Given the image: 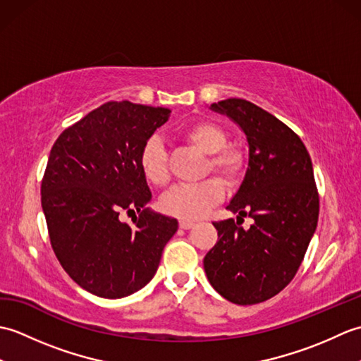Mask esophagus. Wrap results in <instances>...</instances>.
I'll use <instances>...</instances> for the list:
<instances>
[{"label": "esophagus", "instance_id": "1", "mask_svg": "<svg viewBox=\"0 0 361 361\" xmlns=\"http://www.w3.org/2000/svg\"><path fill=\"white\" fill-rule=\"evenodd\" d=\"M194 225H195L194 221H190V220H180V228L181 229H190Z\"/></svg>", "mask_w": 361, "mask_h": 361}]
</instances>
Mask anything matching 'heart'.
Instances as JSON below:
<instances>
[{
    "label": "heart",
    "mask_w": 361,
    "mask_h": 361,
    "mask_svg": "<svg viewBox=\"0 0 361 361\" xmlns=\"http://www.w3.org/2000/svg\"><path fill=\"white\" fill-rule=\"evenodd\" d=\"M183 136L195 147L209 153L208 171L212 169L217 172L228 186H235L240 181L245 158L239 150L225 147L228 137L224 128L214 122L200 121L183 130ZM137 163L144 178L152 185L161 186L167 181V152L158 136H150L142 144ZM224 195V183L219 178H208L194 185H176L161 197V208L169 216L194 220L221 202Z\"/></svg>",
    "instance_id": "b5f03b06"
}]
</instances>
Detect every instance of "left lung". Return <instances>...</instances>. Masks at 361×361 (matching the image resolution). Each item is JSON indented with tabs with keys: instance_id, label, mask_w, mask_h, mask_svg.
<instances>
[{
	"instance_id": "1",
	"label": "left lung",
	"mask_w": 361,
	"mask_h": 361,
	"mask_svg": "<svg viewBox=\"0 0 361 361\" xmlns=\"http://www.w3.org/2000/svg\"><path fill=\"white\" fill-rule=\"evenodd\" d=\"M209 109L225 114L247 136L248 167L228 211L251 217L214 221L219 240L203 259L211 286L228 301H267L295 278L318 225L319 197L307 149L293 130L245 99Z\"/></svg>"
}]
</instances>
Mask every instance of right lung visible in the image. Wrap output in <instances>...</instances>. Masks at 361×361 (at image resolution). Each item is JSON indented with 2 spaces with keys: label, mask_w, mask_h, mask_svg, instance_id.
<instances>
[{
  "label": "right lung",
  "mask_w": 361,
  "mask_h": 361,
  "mask_svg": "<svg viewBox=\"0 0 361 361\" xmlns=\"http://www.w3.org/2000/svg\"><path fill=\"white\" fill-rule=\"evenodd\" d=\"M169 116L163 106L106 102L52 145L42 181L52 250L70 278L96 296L118 299L147 286L178 229L176 219L147 208L152 192L137 163L142 144ZM121 212H138L133 226L120 221Z\"/></svg>",
  "instance_id": "add662e5"
}]
</instances>
